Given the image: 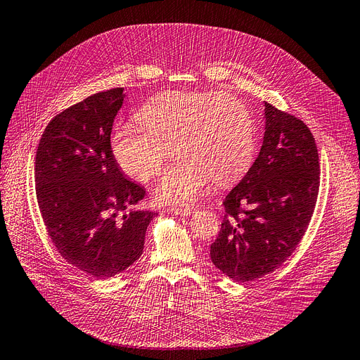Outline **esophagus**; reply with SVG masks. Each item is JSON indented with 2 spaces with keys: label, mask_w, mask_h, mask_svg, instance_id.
I'll return each mask as SVG.
<instances>
[{
  "label": "esophagus",
  "mask_w": 360,
  "mask_h": 360,
  "mask_svg": "<svg viewBox=\"0 0 360 360\" xmlns=\"http://www.w3.org/2000/svg\"><path fill=\"white\" fill-rule=\"evenodd\" d=\"M172 213H175V214H179V216H188V214H193V213H195V207H172V209H169Z\"/></svg>",
  "instance_id": "34e87169"
}]
</instances>
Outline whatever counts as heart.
Instances as JSON below:
<instances>
[{
    "instance_id": "b5f03b06",
    "label": "heart",
    "mask_w": 360,
    "mask_h": 360,
    "mask_svg": "<svg viewBox=\"0 0 360 360\" xmlns=\"http://www.w3.org/2000/svg\"><path fill=\"white\" fill-rule=\"evenodd\" d=\"M139 122L119 124L112 150L124 174L147 182L174 154L181 159L162 175L155 197L167 205H190L212 178L229 184L253 162L255 124L238 98L222 92H167L148 101Z\"/></svg>"
}]
</instances>
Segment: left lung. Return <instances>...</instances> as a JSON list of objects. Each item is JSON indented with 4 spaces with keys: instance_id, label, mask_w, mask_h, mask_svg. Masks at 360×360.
Returning a JSON list of instances; mask_svg holds the SVG:
<instances>
[{
    "instance_id": "1",
    "label": "left lung",
    "mask_w": 360,
    "mask_h": 360,
    "mask_svg": "<svg viewBox=\"0 0 360 360\" xmlns=\"http://www.w3.org/2000/svg\"><path fill=\"white\" fill-rule=\"evenodd\" d=\"M319 191V158L306 124L264 103L257 159L225 197V217L210 245L214 266L236 283L278 269L309 226Z\"/></svg>"
}]
</instances>
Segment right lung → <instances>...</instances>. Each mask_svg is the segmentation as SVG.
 <instances>
[{
  "mask_svg": "<svg viewBox=\"0 0 360 360\" xmlns=\"http://www.w3.org/2000/svg\"><path fill=\"white\" fill-rule=\"evenodd\" d=\"M123 88L94 94L57 115L35 158L37 200L46 232L73 266L112 278L143 255L158 213L132 209L144 186L123 175L110 144Z\"/></svg>",
  "mask_w": 360,
  "mask_h": 360,
  "instance_id": "right-lung-1",
  "label": "right lung"
}]
</instances>
